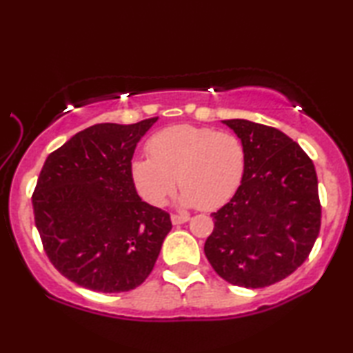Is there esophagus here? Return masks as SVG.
<instances>
[{
    "label": "esophagus",
    "instance_id": "1",
    "mask_svg": "<svg viewBox=\"0 0 353 353\" xmlns=\"http://www.w3.org/2000/svg\"><path fill=\"white\" fill-rule=\"evenodd\" d=\"M190 221V216H183V214H171V223L174 225L185 224Z\"/></svg>",
    "mask_w": 353,
    "mask_h": 353
}]
</instances>
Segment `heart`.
<instances>
[{"instance_id":"heart-1","label":"heart","mask_w":353,"mask_h":353,"mask_svg":"<svg viewBox=\"0 0 353 353\" xmlns=\"http://www.w3.org/2000/svg\"><path fill=\"white\" fill-rule=\"evenodd\" d=\"M148 152L132 160L130 174L141 198L155 207L179 182L182 205L213 210L235 194L246 168L236 135L193 124L162 129L148 141Z\"/></svg>"}]
</instances>
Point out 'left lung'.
I'll return each mask as SVG.
<instances>
[{"label":"left lung","instance_id":"1","mask_svg":"<svg viewBox=\"0 0 353 353\" xmlns=\"http://www.w3.org/2000/svg\"><path fill=\"white\" fill-rule=\"evenodd\" d=\"M246 154L232 199L212 213L214 229L204 252L219 277L244 288H265L294 272L321 229L314 165L276 128L224 119Z\"/></svg>","mask_w":353,"mask_h":353}]
</instances>
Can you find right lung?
I'll list each match as a JSON object with an SVG mask.
<instances>
[{
	"instance_id": "add662e5",
	"label": "right lung",
	"mask_w": 353,
	"mask_h": 353,
	"mask_svg": "<svg viewBox=\"0 0 353 353\" xmlns=\"http://www.w3.org/2000/svg\"><path fill=\"white\" fill-rule=\"evenodd\" d=\"M159 118L101 123L48 155L32 196L35 225L56 270L99 292L140 286L151 274L170 214L137 193L135 148Z\"/></svg>"
}]
</instances>
